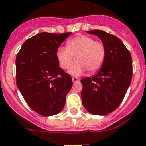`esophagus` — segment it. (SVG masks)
I'll return each instance as SVG.
<instances>
[{
    "label": "esophagus",
    "mask_w": 146,
    "mask_h": 146,
    "mask_svg": "<svg viewBox=\"0 0 146 146\" xmlns=\"http://www.w3.org/2000/svg\"><path fill=\"white\" fill-rule=\"evenodd\" d=\"M72 81H73V83L78 82L79 78H76V77H73V78H72Z\"/></svg>",
    "instance_id": "obj_1"
}]
</instances>
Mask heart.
I'll use <instances>...</instances> for the list:
<instances>
[{
	"label": "heart",
	"mask_w": 146,
	"mask_h": 146,
	"mask_svg": "<svg viewBox=\"0 0 146 146\" xmlns=\"http://www.w3.org/2000/svg\"><path fill=\"white\" fill-rule=\"evenodd\" d=\"M106 50L104 44L96 41L91 37L81 35L72 38L67 42V47H59L56 58L59 66L62 69H69L70 74L78 76L84 73L85 69L89 73L97 72L106 58Z\"/></svg>",
	"instance_id": "heart-1"
}]
</instances>
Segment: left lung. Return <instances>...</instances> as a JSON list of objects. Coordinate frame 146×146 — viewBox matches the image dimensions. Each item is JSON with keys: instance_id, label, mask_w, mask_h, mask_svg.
Here are the masks:
<instances>
[{"instance_id": "1", "label": "left lung", "mask_w": 146, "mask_h": 146, "mask_svg": "<svg viewBox=\"0 0 146 146\" xmlns=\"http://www.w3.org/2000/svg\"><path fill=\"white\" fill-rule=\"evenodd\" d=\"M102 40L106 58L98 73L80 80L83 106L90 113L106 115L119 106L130 86L133 74L132 57L123 42L102 30L87 31Z\"/></svg>"}]
</instances>
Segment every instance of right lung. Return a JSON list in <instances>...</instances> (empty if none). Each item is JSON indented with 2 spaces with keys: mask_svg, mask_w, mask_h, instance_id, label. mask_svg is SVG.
Instances as JSON below:
<instances>
[{
  "mask_svg": "<svg viewBox=\"0 0 146 146\" xmlns=\"http://www.w3.org/2000/svg\"><path fill=\"white\" fill-rule=\"evenodd\" d=\"M71 34H38L24 42L16 56V85L29 107L43 116L60 112L72 87L56 58L58 47Z\"/></svg>",
  "mask_w": 146,
  "mask_h": 146,
  "instance_id": "add662e5",
  "label": "right lung"
}]
</instances>
